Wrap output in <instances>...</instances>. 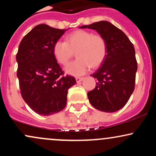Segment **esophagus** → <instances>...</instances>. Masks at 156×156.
Returning a JSON list of instances; mask_svg holds the SVG:
<instances>
[{
  "label": "esophagus",
  "mask_w": 156,
  "mask_h": 156,
  "mask_svg": "<svg viewBox=\"0 0 156 156\" xmlns=\"http://www.w3.org/2000/svg\"><path fill=\"white\" fill-rule=\"evenodd\" d=\"M76 80L77 83H80V82H81L82 80H84V78H76Z\"/></svg>",
  "instance_id": "1"
}]
</instances>
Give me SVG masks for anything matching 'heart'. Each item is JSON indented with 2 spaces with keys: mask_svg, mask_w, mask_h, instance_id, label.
Returning a JSON list of instances; mask_svg holds the SVG:
<instances>
[{
  "mask_svg": "<svg viewBox=\"0 0 156 156\" xmlns=\"http://www.w3.org/2000/svg\"><path fill=\"white\" fill-rule=\"evenodd\" d=\"M75 52L78 58L68 64L65 71L72 76H82L92 67H98L103 63L106 55V43L101 35L78 30L69 34L66 42L58 39L53 44L55 59L63 65L72 58Z\"/></svg>",
  "mask_w": 156,
  "mask_h": 156,
  "instance_id": "heart-1",
  "label": "heart"
}]
</instances>
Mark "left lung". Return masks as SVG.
<instances>
[{
  "mask_svg": "<svg viewBox=\"0 0 156 156\" xmlns=\"http://www.w3.org/2000/svg\"><path fill=\"white\" fill-rule=\"evenodd\" d=\"M80 28L96 30L106 43L101 67L91 76L98 82L95 88L87 93L89 102L101 112H117L128 103L135 87L137 62L133 44L124 32L108 21Z\"/></svg>",
  "mask_w": 156,
  "mask_h": 156,
  "instance_id": "1",
  "label": "left lung"
}]
</instances>
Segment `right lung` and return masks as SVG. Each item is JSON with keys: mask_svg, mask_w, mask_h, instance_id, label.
<instances>
[{"mask_svg": "<svg viewBox=\"0 0 156 156\" xmlns=\"http://www.w3.org/2000/svg\"><path fill=\"white\" fill-rule=\"evenodd\" d=\"M65 31L39 24L23 37L16 55L21 95L34 112L42 116L63 110L68 89L76 83L74 77L63 76L53 53V44Z\"/></svg>", "mask_w": 156, "mask_h": 156, "instance_id": "add662e5", "label": "right lung"}]
</instances>
